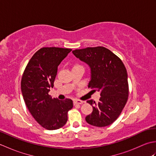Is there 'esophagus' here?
Returning a JSON list of instances; mask_svg holds the SVG:
<instances>
[{
	"label": "esophagus",
	"instance_id": "1",
	"mask_svg": "<svg viewBox=\"0 0 156 156\" xmlns=\"http://www.w3.org/2000/svg\"><path fill=\"white\" fill-rule=\"evenodd\" d=\"M84 103V101H82L80 100H74V105H82Z\"/></svg>",
	"mask_w": 156,
	"mask_h": 156
}]
</instances>
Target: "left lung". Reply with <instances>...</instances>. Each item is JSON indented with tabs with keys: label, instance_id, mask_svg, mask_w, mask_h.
<instances>
[{
	"label": "left lung",
	"instance_id": "1",
	"mask_svg": "<svg viewBox=\"0 0 156 156\" xmlns=\"http://www.w3.org/2000/svg\"><path fill=\"white\" fill-rule=\"evenodd\" d=\"M72 53L90 66L91 80L88 88L101 91L97 103L87 101L93 105V111L87 116L86 121L98 127L112 124L121 115L128 100L127 72L124 64L117 55L102 46L75 49Z\"/></svg>",
	"mask_w": 156,
	"mask_h": 156
}]
</instances>
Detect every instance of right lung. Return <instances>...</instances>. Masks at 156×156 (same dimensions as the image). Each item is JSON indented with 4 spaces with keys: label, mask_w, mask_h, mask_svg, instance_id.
I'll list each match as a JSON object with an SVG mask.
<instances>
[{
    "label": "right lung",
    "mask_w": 156,
    "mask_h": 156,
    "mask_svg": "<svg viewBox=\"0 0 156 156\" xmlns=\"http://www.w3.org/2000/svg\"><path fill=\"white\" fill-rule=\"evenodd\" d=\"M71 49L45 47L32 56L21 78L23 99L29 112L41 127L55 130L64 126L73 101L66 98L59 101L48 94L54 87L58 66Z\"/></svg>",
    "instance_id": "right-lung-1"
}]
</instances>
